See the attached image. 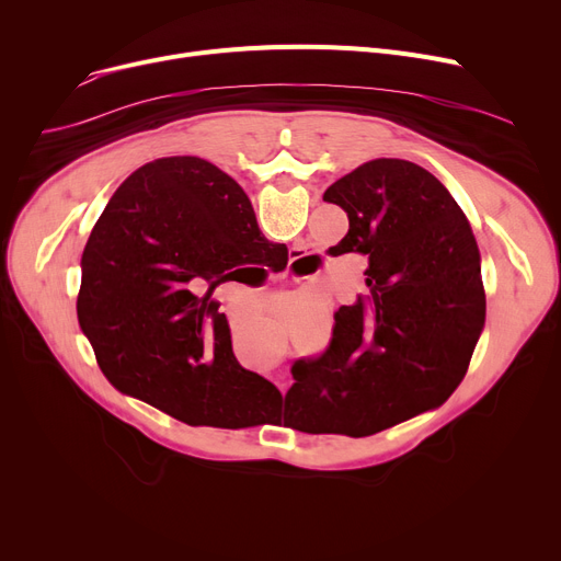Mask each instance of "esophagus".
I'll use <instances>...</instances> for the list:
<instances>
[{"mask_svg":"<svg viewBox=\"0 0 561 561\" xmlns=\"http://www.w3.org/2000/svg\"><path fill=\"white\" fill-rule=\"evenodd\" d=\"M284 389H286V385H282V391H284Z\"/></svg>","mask_w":561,"mask_h":561,"instance_id":"34e87169","label":"esophagus"}]
</instances>
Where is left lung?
I'll return each instance as SVG.
<instances>
[{"label":"left lung","mask_w":561,"mask_h":561,"mask_svg":"<svg viewBox=\"0 0 561 561\" xmlns=\"http://www.w3.org/2000/svg\"><path fill=\"white\" fill-rule=\"evenodd\" d=\"M325 199L347 214L339 254H366L368 296L334 313L328 350L298 359L288 391L305 432L368 436L438 407L463 379L486 318L480 250L425 168L375 159Z\"/></svg>","instance_id":"obj_1"}]
</instances>
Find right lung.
<instances>
[{"label": "right lung", "instance_id": "add662e5", "mask_svg": "<svg viewBox=\"0 0 561 561\" xmlns=\"http://www.w3.org/2000/svg\"><path fill=\"white\" fill-rule=\"evenodd\" d=\"M273 248L214 163L168 157L131 172L85 243L77 296L111 385L186 425L250 427L282 396L236 362L211 293Z\"/></svg>", "mask_w": 561, "mask_h": 561}]
</instances>
